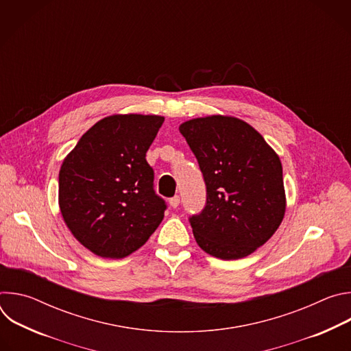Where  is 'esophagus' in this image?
<instances>
[{
  "instance_id": "esophagus-1",
  "label": "esophagus",
  "mask_w": 351,
  "mask_h": 351,
  "mask_svg": "<svg viewBox=\"0 0 351 351\" xmlns=\"http://www.w3.org/2000/svg\"><path fill=\"white\" fill-rule=\"evenodd\" d=\"M179 204H180V197H179V195H175V197L169 198V206H171L172 208H176Z\"/></svg>"
}]
</instances>
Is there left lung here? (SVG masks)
<instances>
[{
    "label": "left lung",
    "instance_id": "left-lung-1",
    "mask_svg": "<svg viewBox=\"0 0 351 351\" xmlns=\"http://www.w3.org/2000/svg\"><path fill=\"white\" fill-rule=\"evenodd\" d=\"M207 186V203L190 217L197 244L221 260L254 253L279 228L286 195L282 164L247 122L223 115L179 126Z\"/></svg>",
    "mask_w": 351,
    "mask_h": 351
}]
</instances>
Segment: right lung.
<instances>
[{
	"label": "right lung",
	"mask_w": 351,
	"mask_h": 351,
	"mask_svg": "<svg viewBox=\"0 0 351 351\" xmlns=\"http://www.w3.org/2000/svg\"><path fill=\"white\" fill-rule=\"evenodd\" d=\"M164 117L111 115L77 141L60 171L58 202L72 234L103 258H125L161 221L167 204L145 160Z\"/></svg>",
	"instance_id": "1"
}]
</instances>
